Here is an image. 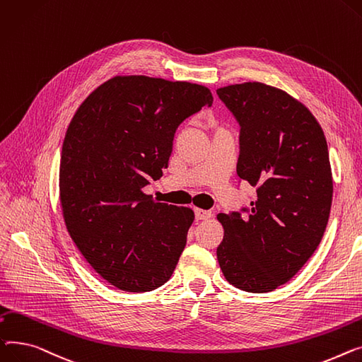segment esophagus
I'll return each instance as SVG.
<instances>
[{
    "label": "esophagus",
    "mask_w": 362,
    "mask_h": 362,
    "mask_svg": "<svg viewBox=\"0 0 362 362\" xmlns=\"http://www.w3.org/2000/svg\"><path fill=\"white\" fill-rule=\"evenodd\" d=\"M194 215L197 221H207L211 218V211L203 210V209H194Z\"/></svg>",
    "instance_id": "1"
}]
</instances>
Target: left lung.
<instances>
[{
    "label": "left lung",
    "mask_w": 362,
    "mask_h": 362,
    "mask_svg": "<svg viewBox=\"0 0 362 362\" xmlns=\"http://www.w3.org/2000/svg\"><path fill=\"white\" fill-rule=\"evenodd\" d=\"M216 93L241 127L237 174L257 193L250 207L218 215V262L230 285L270 292L323 238L333 197L327 141L314 115L281 89L248 81Z\"/></svg>",
    "instance_id": "8db88e82"
}]
</instances>
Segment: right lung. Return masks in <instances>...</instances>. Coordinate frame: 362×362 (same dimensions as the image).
Segmentation results:
<instances>
[{
	"label": "right lung",
	"instance_id": "1",
	"mask_svg": "<svg viewBox=\"0 0 362 362\" xmlns=\"http://www.w3.org/2000/svg\"><path fill=\"white\" fill-rule=\"evenodd\" d=\"M211 103L200 84L117 76L76 111L59 163L62 216L83 257L115 288L147 292L171 278L194 211L143 188L168 168L178 125Z\"/></svg>",
	"mask_w": 362,
	"mask_h": 362
}]
</instances>
